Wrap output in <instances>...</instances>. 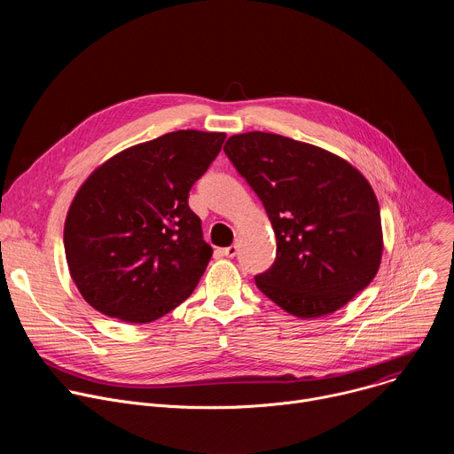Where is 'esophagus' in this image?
<instances>
[{
	"label": "esophagus",
	"mask_w": 454,
	"mask_h": 454,
	"mask_svg": "<svg viewBox=\"0 0 454 454\" xmlns=\"http://www.w3.org/2000/svg\"><path fill=\"white\" fill-rule=\"evenodd\" d=\"M237 251H239V246H237V244H231V246L221 249V253H223L224 256H228V258H233V256L237 254Z\"/></svg>",
	"instance_id": "obj_1"
}]
</instances>
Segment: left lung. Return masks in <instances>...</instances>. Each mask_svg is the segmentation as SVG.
<instances>
[{
	"instance_id": "8db88e82",
	"label": "left lung",
	"mask_w": 454,
	"mask_h": 454,
	"mask_svg": "<svg viewBox=\"0 0 454 454\" xmlns=\"http://www.w3.org/2000/svg\"><path fill=\"white\" fill-rule=\"evenodd\" d=\"M224 153L262 201L277 235L256 287L296 317L348 303L377 275L380 212L364 176L343 158L271 133L228 138Z\"/></svg>"
}]
</instances>
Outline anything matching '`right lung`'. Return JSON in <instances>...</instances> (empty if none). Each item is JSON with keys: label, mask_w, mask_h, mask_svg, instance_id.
I'll return each instance as SVG.
<instances>
[{"label": "right lung", "mask_w": 454, "mask_h": 454, "mask_svg": "<svg viewBox=\"0 0 454 454\" xmlns=\"http://www.w3.org/2000/svg\"><path fill=\"white\" fill-rule=\"evenodd\" d=\"M224 138L192 129L168 133L118 153L84 181L64 224V251L91 307L149 323L193 293L214 251L188 192Z\"/></svg>", "instance_id": "right-lung-1"}]
</instances>
